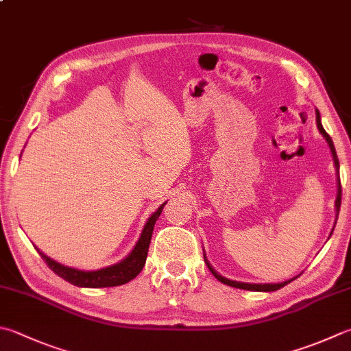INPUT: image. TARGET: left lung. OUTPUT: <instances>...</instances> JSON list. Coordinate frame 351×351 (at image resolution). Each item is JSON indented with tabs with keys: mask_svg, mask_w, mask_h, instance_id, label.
I'll return each mask as SVG.
<instances>
[{
	"mask_svg": "<svg viewBox=\"0 0 351 351\" xmlns=\"http://www.w3.org/2000/svg\"><path fill=\"white\" fill-rule=\"evenodd\" d=\"M316 125H318V130L319 133L322 134V137L326 138L328 147H330V151H332V156H333V162H335V168H336V173H338L339 176V160H338V156H336V149H335V145H333V141L332 137H330L326 130H324L322 123H321V114L319 111L316 110ZM335 208H336V218H338V214H339V208H341V180L338 178V195H336V202H335ZM203 256H204V263H206V266L209 267L210 272H213V275L215 276V278L226 284V286H230V287H237V289H243V290H252V292H275V290H278L281 287L286 286V284L292 282L296 276H293V278H290L287 281H282V282H260V284H255V282H241V281H234V280H229V278H224V276H221L220 274L217 272V270L210 266L208 258H206V254H204L203 250Z\"/></svg>",
	"mask_w": 351,
	"mask_h": 351,
	"instance_id": "8db88e82",
	"label": "left lung"
}]
</instances>
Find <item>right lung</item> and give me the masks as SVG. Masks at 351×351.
Here are the masks:
<instances>
[{
	"mask_svg": "<svg viewBox=\"0 0 351 351\" xmlns=\"http://www.w3.org/2000/svg\"><path fill=\"white\" fill-rule=\"evenodd\" d=\"M165 204H167V202L160 204V208H158L156 213H153V215L148 218V221L145 223L142 234L138 237L136 246L133 250H131L130 255L125 256L122 261L113 264V266L97 269V270H81V269L64 266V264L51 260L50 256L43 254L38 247L36 250L39 252V255L43 256V260L47 263V266L53 270V272H55L58 276H61L62 280L73 284V286L91 287V289L122 286V284H127L128 281L134 280L136 276L142 272L145 261H147L148 247L151 243V237H153L154 224L157 221V218L160 217Z\"/></svg>",
	"mask_w": 351,
	"mask_h": 351,
	"instance_id": "1",
	"label": "right lung"
}]
</instances>
